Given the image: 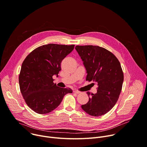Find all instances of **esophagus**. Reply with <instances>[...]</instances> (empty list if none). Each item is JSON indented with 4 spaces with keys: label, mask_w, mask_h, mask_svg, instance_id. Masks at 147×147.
I'll use <instances>...</instances> for the list:
<instances>
[{
    "label": "esophagus",
    "mask_w": 147,
    "mask_h": 147,
    "mask_svg": "<svg viewBox=\"0 0 147 147\" xmlns=\"http://www.w3.org/2000/svg\"><path fill=\"white\" fill-rule=\"evenodd\" d=\"M73 92H74V93H76V94H80V93H81V92H80V91H77V90H74V91H73Z\"/></svg>",
    "instance_id": "34e87169"
}]
</instances>
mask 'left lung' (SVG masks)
<instances>
[{
  "label": "left lung",
  "instance_id": "left-lung-1",
  "mask_svg": "<svg viewBox=\"0 0 147 147\" xmlns=\"http://www.w3.org/2000/svg\"><path fill=\"white\" fill-rule=\"evenodd\" d=\"M75 49L86 69V81L98 85L97 92L91 94L81 108L93 116L106 114L115 105L122 89L124 74L120 62L112 52L98 46L77 45Z\"/></svg>",
  "mask_w": 147,
  "mask_h": 147
}]
</instances>
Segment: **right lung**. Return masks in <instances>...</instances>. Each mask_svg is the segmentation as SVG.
Segmentation results:
<instances>
[{"instance_id": "1", "label": "right lung", "mask_w": 147, "mask_h": 147, "mask_svg": "<svg viewBox=\"0 0 147 147\" xmlns=\"http://www.w3.org/2000/svg\"><path fill=\"white\" fill-rule=\"evenodd\" d=\"M74 45L49 44L32 51L23 61L18 77L21 93L30 108L39 114L55 109L70 88H60L53 82V76L61 70V63Z\"/></svg>"}]
</instances>
